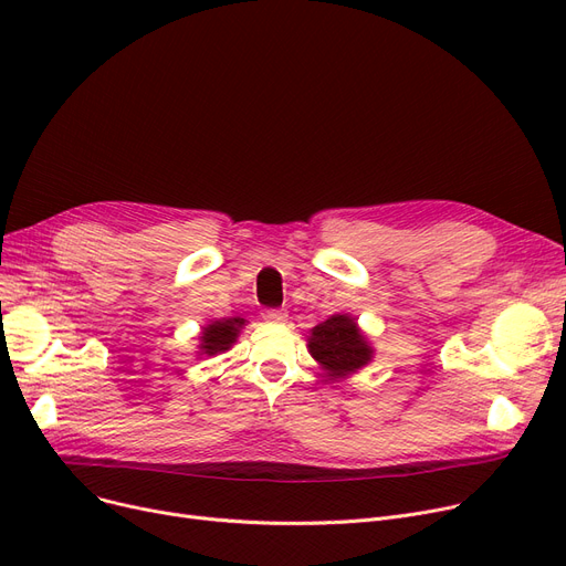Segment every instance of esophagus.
Instances as JSON below:
<instances>
[{
	"mask_svg": "<svg viewBox=\"0 0 566 566\" xmlns=\"http://www.w3.org/2000/svg\"><path fill=\"white\" fill-rule=\"evenodd\" d=\"M261 316L265 318V322H270V324H280V322H284V318H286V310L265 307V310L261 312Z\"/></svg>",
	"mask_w": 566,
	"mask_h": 566,
	"instance_id": "obj_1",
	"label": "esophagus"
}]
</instances>
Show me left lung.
Wrapping results in <instances>:
<instances>
[{"label":"left lung","instance_id":"8db88e82","mask_svg":"<svg viewBox=\"0 0 566 566\" xmlns=\"http://www.w3.org/2000/svg\"><path fill=\"white\" fill-rule=\"evenodd\" d=\"M310 354L326 367L331 377H344L370 360L373 349L367 347L352 316L335 314L312 328Z\"/></svg>","mask_w":566,"mask_h":566}]
</instances>
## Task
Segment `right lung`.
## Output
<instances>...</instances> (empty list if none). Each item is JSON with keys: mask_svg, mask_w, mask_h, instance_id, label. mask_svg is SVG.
<instances>
[{"mask_svg": "<svg viewBox=\"0 0 566 566\" xmlns=\"http://www.w3.org/2000/svg\"><path fill=\"white\" fill-rule=\"evenodd\" d=\"M242 324H244V318L233 316V318H224V322H214V324L206 326L203 335H201V349L210 356L217 352H227L235 342Z\"/></svg>", "mask_w": 566, "mask_h": 566, "instance_id": "right-lung-1", "label": "right lung"}]
</instances>
